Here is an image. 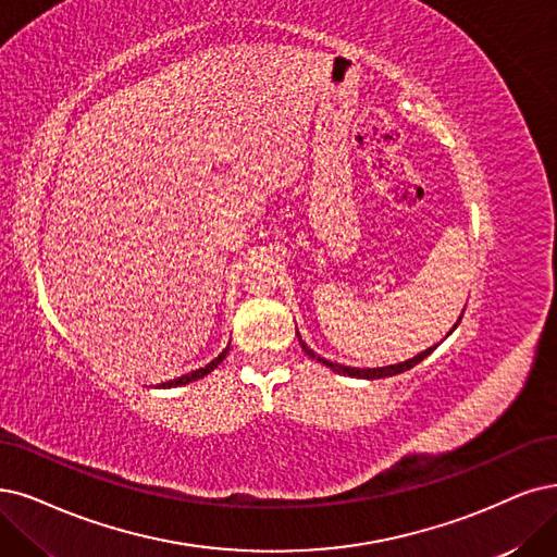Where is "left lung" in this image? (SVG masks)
<instances>
[{
	"instance_id": "obj_1",
	"label": "left lung",
	"mask_w": 557,
	"mask_h": 557,
	"mask_svg": "<svg viewBox=\"0 0 557 557\" xmlns=\"http://www.w3.org/2000/svg\"><path fill=\"white\" fill-rule=\"evenodd\" d=\"M461 321V319H459ZM459 325V323H457ZM300 346H302V351L310 356V358H317L319 362H323L325 367H331L333 372H337V374H344V376H356V379H385V376H395V374H401V372H406V369H410V367H416L418 362H422L431 351H434L436 346H431V348H426V351H422V354H418L416 358H410V360H406V362H399V364H389V367H376V369H358V367H346V364H335V362H331V360H323V358H319L310 346H307L302 339H300Z\"/></svg>"
}]
</instances>
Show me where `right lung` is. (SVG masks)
<instances>
[{
    "instance_id": "right-lung-1",
    "label": "right lung",
    "mask_w": 557,
    "mask_h": 557,
    "mask_svg": "<svg viewBox=\"0 0 557 557\" xmlns=\"http://www.w3.org/2000/svg\"><path fill=\"white\" fill-rule=\"evenodd\" d=\"M226 354H230V346L224 348V351L215 358V360H211L209 364L206 367H201V369H195V372H190V374H183V376H178V379H174V381H168V383H160V387H176V385H185V383H193V381H197V379H203L206 374H211L213 369L226 358Z\"/></svg>"
}]
</instances>
